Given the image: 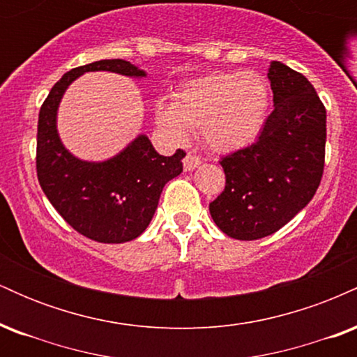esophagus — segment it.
<instances>
[{
	"instance_id": "obj_1",
	"label": "esophagus",
	"mask_w": 357,
	"mask_h": 357,
	"mask_svg": "<svg viewBox=\"0 0 357 357\" xmlns=\"http://www.w3.org/2000/svg\"><path fill=\"white\" fill-rule=\"evenodd\" d=\"M199 165H202V159H199L198 155H195V154H191V153H188L186 155H184V159H183L184 171L196 169V167H198Z\"/></svg>"
}]
</instances>
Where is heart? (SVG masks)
Wrapping results in <instances>:
<instances>
[{
  "label": "heart",
  "instance_id": "b5f03b06",
  "mask_svg": "<svg viewBox=\"0 0 357 357\" xmlns=\"http://www.w3.org/2000/svg\"><path fill=\"white\" fill-rule=\"evenodd\" d=\"M268 107L270 89L260 73L215 72L184 82L173 105L155 107V124L174 142H184L190 129L202 127L211 149L230 153L255 141Z\"/></svg>",
  "mask_w": 357,
  "mask_h": 357
}]
</instances>
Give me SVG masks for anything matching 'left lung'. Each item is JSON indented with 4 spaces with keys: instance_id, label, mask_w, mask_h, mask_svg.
I'll return each instance as SVG.
<instances>
[{
    "instance_id": "left-lung-1",
    "label": "left lung",
    "mask_w": 357,
    "mask_h": 357,
    "mask_svg": "<svg viewBox=\"0 0 357 357\" xmlns=\"http://www.w3.org/2000/svg\"><path fill=\"white\" fill-rule=\"evenodd\" d=\"M273 107L257 142L225 155L227 184L211 218L236 240H258L289 223L314 198L326 155V109L302 73L270 63Z\"/></svg>"
}]
</instances>
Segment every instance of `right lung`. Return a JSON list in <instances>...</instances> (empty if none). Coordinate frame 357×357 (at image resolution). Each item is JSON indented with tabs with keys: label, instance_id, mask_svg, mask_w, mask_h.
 <instances>
[{
	"label": "right lung",
	"instance_id": "obj_1",
	"mask_svg": "<svg viewBox=\"0 0 357 357\" xmlns=\"http://www.w3.org/2000/svg\"><path fill=\"white\" fill-rule=\"evenodd\" d=\"M85 72H114L142 79L130 61L99 60L65 73L53 85L38 116L36 174L48 202L68 225L100 243H124L149 227L167 181L181 174L186 153L161 155L146 134L105 161H84L63 146L56 114L65 90Z\"/></svg>",
	"mask_w": 357,
	"mask_h": 357
}]
</instances>
